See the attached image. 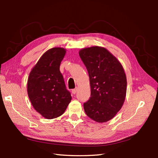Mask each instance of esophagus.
<instances>
[{
  "mask_svg": "<svg viewBox=\"0 0 158 158\" xmlns=\"http://www.w3.org/2000/svg\"><path fill=\"white\" fill-rule=\"evenodd\" d=\"M77 90H78V88L76 87V88H74V89H73V90H72V92H73V94H76V92H77Z\"/></svg>",
  "mask_w": 158,
  "mask_h": 158,
  "instance_id": "1",
  "label": "esophagus"
}]
</instances>
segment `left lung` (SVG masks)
Returning <instances> with one entry per match:
<instances>
[{
  "instance_id": "8db88e82",
  "label": "left lung",
  "mask_w": 158,
  "mask_h": 158,
  "mask_svg": "<svg viewBox=\"0 0 158 158\" xmlns=\"http://www.w3.org/2000/svg\"><path fill=\"white\" fill-rule=\"evenodd\" d=\"M79 55L86 67L91 96L84 103L87 115L97 123L112 119L125 102L127 76L119 60L102 47H85Z\"/></svg>"
}]
</instances>
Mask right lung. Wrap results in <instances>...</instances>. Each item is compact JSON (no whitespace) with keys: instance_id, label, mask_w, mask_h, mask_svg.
Instances as JSON below:
<instances>
[{"instance_id":"1","label":"right lung","mask_w":158,"mask_h":158,"mask_svg":"<svg viewBox=\"0 0 158 158\" xmlns=\"http://www.w3.org/2000/svg\"><path fill=\"white\" fill-rule=\"evenodd\" d=\"M66 52L62 47L47 51L33 66L27 79V91L32 106L47 119L62 115L72 99L59 69Z\"/></svg>"}]
</instances>
